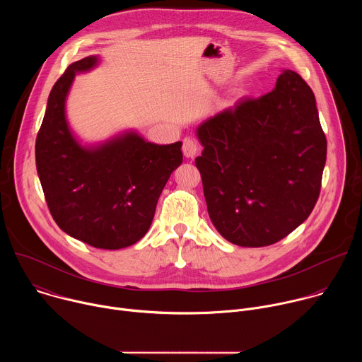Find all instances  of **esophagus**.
Returning a JSON list of instances; mask_svg holds the SVG:
<instances>
[{
	"mask_svg": "<svg viewBox=\"0 0 362 362\" xmlns=\"http://www.w3.org/2000/svg\"><path fill=\"white\" fill-rule=\"evenodd\" d=\"M182 150H183V154H185L186 158H194L197 150H199L196 140L192 139V137H186V139L183 140V147H182Z\"/></svg>",
	"mask_w": 362,
	"mask_h": 362,
	"instance_id": "1",
	"label": "esophagus"
}]
</instances>
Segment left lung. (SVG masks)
Here are the masks:
<instances>
[{"instance_id":"obj_1","label":"left lung","mask_w":362,"mask_h":362,"mask_svg":"<svg viewBox=\"0 0 362 362\" xmlns=\"http://www.w3.org/2000/svg\"><path fill=\"white\" fill-rule=\"evenodd\" d=\"M194 163L218 232L245 247L279 242L315 208L327 160V137L315 95L285 70L275 88L242 98L197 129Z\"/></svg>"}]
</instances>
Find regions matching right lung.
I'll return each instance as SVG.
<instances>
[{
	"label": "right lung",
	"instance_id": "1",
	"mask_svg": "<svg viewBox=\"0 0 362 362\" xmlns=\"http://www.w3.org/2000/svg\"><path fill=\"white\" fill-rule=\"evenodd\" d=\"M90 56L67 67L49 93L35 140V166L48 211L67 235L98 249L134 245L148 230L159 196L182 163V141L159 146L134 133L95 148L71 136L64 101Z\"/></svg>",
	"mask_w": 362,
	"mask_h": 362
}]
</instances>
